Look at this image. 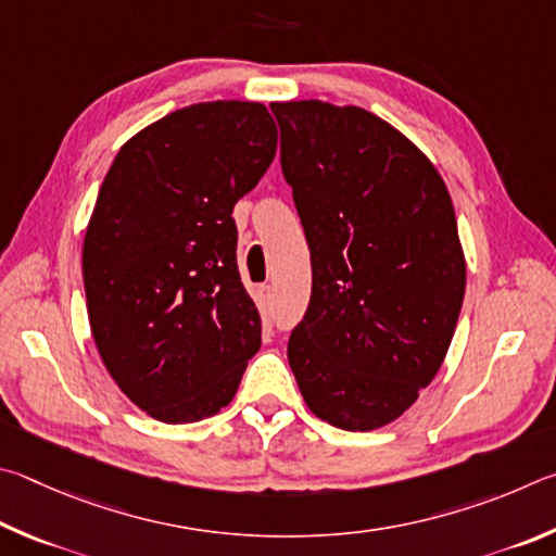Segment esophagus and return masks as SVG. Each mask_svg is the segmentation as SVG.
Segmentation results:
<instances>
[{"label": "esophagus", "mask_w": 556, "mask_h": 556, "mask_svg": "<svg viewBox=\"0 0 556 556\" xmlns=\"http://www.w3.org/2000/svg\"><path fill=\"white\" fill-rule=\"evenodd\" d=\"M258 295L263 298V303H270V300H273V286H268V283L258 286Z\"/></svg>", "instance_id": "obj_1"}]
</instances>
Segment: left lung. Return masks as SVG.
Segmentation results:
<instances>
[{
	"label": "left lung",
	"instance_id": "1",
	"mask_svg": "<svg viewBox=\"0 0 556 556\" xmlns=\"http://www.w3.org/2000/svg\"><path fill=\"white\" fill-rule=\"evenodd\" d=\"M313 263L288 362L325 422L368 432L430 386L462 313L452 198L415 146L362 106L270 104Z\"/></svg>",
	"mask_w": 556,
	"mask_h": 556
}]
</instances>
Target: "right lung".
I'll return each mask as SVG.
<instances>
[{"label": "right lung", "instance_id": "right-lung-1", "mask_svg": "<svg viewBox=\"0 0 556 556\" xmlns=\"http://www.w3.org/2000/svg\"><path fill=\"white\" fill-rule=\"evenodd\" d=\"M258 102H202L116 153L85 233L94 344L116 386L161 422L219 413L261 346L241 286L233 204L276 155Z\"/></svg>", "mask_w": 556, "mask_h": 556}]
</instances>
